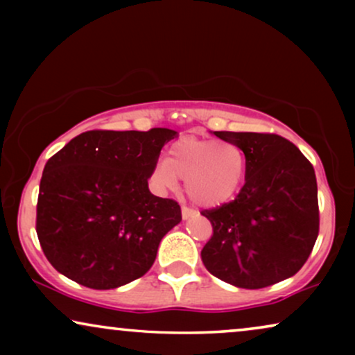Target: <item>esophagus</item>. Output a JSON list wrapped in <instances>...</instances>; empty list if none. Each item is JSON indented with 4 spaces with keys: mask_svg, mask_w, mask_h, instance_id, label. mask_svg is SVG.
I'll return each mask as SVG.
<instances>
[{
    "mask_svg": "<svg viewBox=\"0 0 355 355\" xmlns=\"http://www.w3.org/2000/svg\"><path fill=\"white\" fill-rule=\"evenodd\" d=\"M181 211H182V218H184V220H189V218H191V216H196V215H197V211L193 210V208L186 207V205H182Z\"/></svg>",
    "mask_w": 355,
    "mask_h": 355,
    "instance_id": "obj_1",
    "label": "esophagus"
}]
</instances>
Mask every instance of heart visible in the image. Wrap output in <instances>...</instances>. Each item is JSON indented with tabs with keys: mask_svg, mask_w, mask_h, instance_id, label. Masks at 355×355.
<instances>
[{
	"mask_svg": "<svg viewBox=\"0 0 355 355\" xmlns=\"http://www.w3.org/2000/svg\"><path fill=\"white\" fill-rule=\"evenodd\" d=\"M247 158L241 145L230 140L186 137L171 145L168 159L153 163L150 179L159 192L176 191L184 179L187 196L203 207L226 203L245 181Z\"/></svg>",
	"mask_w": 355,
	"mask_h": 355,
	"instance_id": "1",
	"label": "heart"
}]
</instances>
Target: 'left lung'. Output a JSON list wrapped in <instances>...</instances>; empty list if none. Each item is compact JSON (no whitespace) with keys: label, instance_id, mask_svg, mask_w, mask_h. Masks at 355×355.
<instances>
[{"label":"left lung","instance_id":"obj_1","mask_svg":"<svg viewBox=\"0 0 355 355\" xmlns=\"http://www.w3.org/2000/svg\"><path fill=\"white\" fill-rule=\"evenodd\" d=\"M245 152V184L234 200L203 210L213 236L202 261L213 276L261 289L302 268L318 237L312 163L288 139L261 132H215Z\"/></svg>","mask_w":355,"mask_h":355}]
</instances>
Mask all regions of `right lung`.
<instances>
[{"label": "right lung", "instance_id": "obj_1", "mask_svg": "<svg viewBox=\"0 0 355 355\" xmlns=\"http://www.w3.org/2000/svg\"><path fill=\"white\" fill-rule=\"evenodd\" d=\"M176 130H89L45 164L37 236L48 261L90 289H114L152 268L159 241L181 221L173 198L148 191Z\"/></svg>", "mask_w": 355, "mask_h": 355}]
</instances>
